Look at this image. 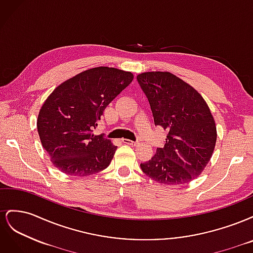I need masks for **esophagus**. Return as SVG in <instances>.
<instances>
[{"label": "esophagus", "mask_w": 253, "mask_h": 253, "mask_svg": "<svg viewBox=\"0 0 253 253\" xmlns=\"http://www.w3.org/2000/svg\"><path fill=\"white\" fill-rule=\"evenodd\" d=\"M122 142H124V143H126V144H131V145H136L137 143H138V142H137V141H133V140H129V139H122Z\"/></svg>", "instance_id": "obj_1"}]
</instances>
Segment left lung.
I'll return each instance as SVG.
<instances>
[{
    "label": "left lung",
    "instance_id": "1",
    "mask_svg": "<svg viewBox=\"0 0 253 253\" xmlns=\"http://www.w3.org/2000/svg\"><path fill=\"white\" fill-rule=\"evenodd\" d=\"M155 126L168 129L164 148L140 164L142 172L164 185H183L201 175L216 142L215 121L202 95L169 72L137 76Z\"/></svg>",
    "mask_w": 253,
    "mask_h": 253
}]
</instances>
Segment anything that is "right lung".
I'll return each instance as SVG.
<instances>
[{"mask_svg": "<svg viewBox=\"0 0 253 253\" xmlns=\"http://www.w3.org/2000/svg\"><path fill=\"white\" fill-rule=\"evenodd\" d=\"M133 78L131 72L94 67L61 83L47 97L37 127L44 150L61 172L87 176L109 167L117 147L93 129Z\"/></svg>", "mask_w": 253, "mask_h": 253, "instance_id": "obj_1", "label": "right lung"}]
</instances>
